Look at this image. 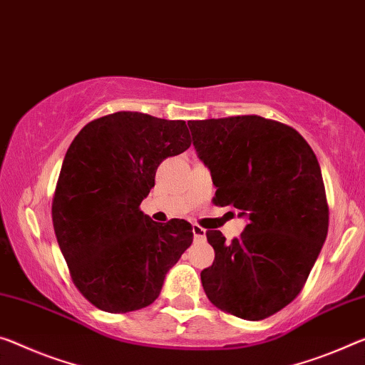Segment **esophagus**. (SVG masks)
Instances as JSON below:
<instances>
[{"mask_svg":"<svg viewBox=\"0 0 365 365\" xmlns=\"http://www.w3.org/2000/svg\"><path fill=\"white\" fill-rule=\"evenodd\" d=\"M192 233H194V237L199 238V240L205 238V228H202L199 225H192Z\"/></svg>","mask_w":365,"mask_h":365,"instance_id":"obj_1","label":"esophagus"}]
</instances>
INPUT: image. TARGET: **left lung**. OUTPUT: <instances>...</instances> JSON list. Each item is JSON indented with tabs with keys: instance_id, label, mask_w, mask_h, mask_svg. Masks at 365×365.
Wrapping results in <instances>:
<instances>
[{
	"instance_id": "8db88e82",
	"label": "left lung",
	"mask_w": 365,
	"mask_h": 365,
	"mask_svg": "<svg viewBox=\"0 0 365 365\" xmlns=\"http://www.w3.org/2000/svg\"><path fill=\"white\" fill-rule=\"evenodd\" d=\"M199 158L212 173L217 205L248 225L228 243L209 230L214 264L202 287L220 310L257 322L289 305L307 282L328 235L322 170L295 128L259 115L189 120Z\"/></svg>"
}]
</instances>
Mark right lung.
<instances>
[{"label": "right lung", "mask_w": 365, "mask_h": 365, "mask_svg": "<svg viewBox=\"0 0 365 365\" xmlns=\"http://www.w3.org/2000/svg\"><path fill=\"white\" fill-rule=\"evenodd\" d=\"M190 147L184 120L114 112L89 122L66 151L52 204L53 230L73 284L99 310L127 313L158 299L192 227L140 210L168 156Z\"/></svg>", "instance_id": "right-lung-1"}]
</instances>
